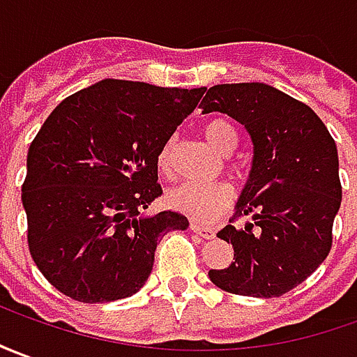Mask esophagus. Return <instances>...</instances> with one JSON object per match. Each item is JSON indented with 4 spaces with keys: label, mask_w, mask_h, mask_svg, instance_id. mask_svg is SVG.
Segmentation results:
<instances>
[{
    "label": "esophagus",
    "mask_w": 357,
    "mask_h": 357,
    "mask_svg": "<svg viewBox=\"0 0 357 357\" xmlns=\"http://www.w3.org/2000/svg\"><path fill=\"white\" fill-rule=\"evenodd\" d=\"M190 229H192L194 233H198L204 239H215V229L206 227V225H200V223H196V221H190Z\"/></svg>",
    "instance_id": "obj_1"
}]
</instances>
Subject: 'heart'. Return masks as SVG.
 Wrapping results in <instances>:
<instances>
[{
    "instance_id": "heart-1",
    "label": "heart",
    "mask_w": 357,
    "mask_h": 357,
    "mask_svg": "<svg viewBox=\"0 0 357 357\" xmlns=\"http://www.w3.org/2000/svg\"><path fill=\"white\" fill-rule=\"evenodd\" d=\"M204 137L208 139L215 151L220 153H229L231 149L237 144V134L225 120H210L204 126ZM171 151H173V142L169 139L157 157L159 167L167 171L171 163ZM235 200V188L229 183H186L176 184L174 188L167 194V202L176 211H183L186 215H190L194 220L211 221L218 220L225 211L229 210L231 204Z\"/></svg>"
}]
</instances>
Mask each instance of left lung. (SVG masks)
Returning <instances> with one entry per match:
<instances>
[{
	"label": "left lung",
	"instance_id": "8db88e82",
	"mask_svg": "<svg viewBox=\"0 0 357 357\" xmlns=\"http://www.w3.org/2000/svg\"><path fill=\"white\" fill-rule=\"evenodd\" d=\"M200 108L235 118L252 142L249 181L235 206V215L252 221L239 229L229 221L218 233L233 245L235 262L210 270V280L235 296H284L333 247L342 202L336 144L313 108L266 83L213 85Z\"/></svg>",
	"mask_w": 357,
	"mask_h": 357
}]
</instances>
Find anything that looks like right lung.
<instances>
[{"label":"right lung","instance_id":"right-lung-1","mask_svg":"<svg viewBox=\"0 0 357 357\" xmlns=\"http://www.w3.org/2000/svg\"><path fill=\"white\" fill-rule=\"evenodd\" d=\"M202 93L102 79L46 118L26 155L23 208L34 264L63 296H134L151 274L157 241L188 227L178 211H142L163 194L161 147Z\"/></svg>","mask_w":357,"mask_h":357}]
</instances>
